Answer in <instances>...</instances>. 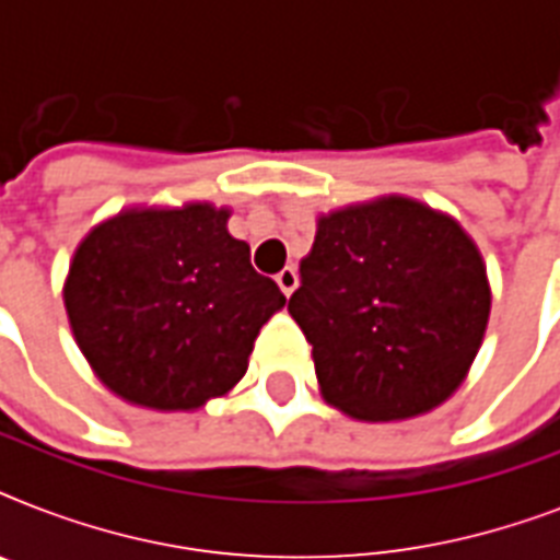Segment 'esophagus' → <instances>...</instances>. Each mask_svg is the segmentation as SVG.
Masks as SVG:
<instances>
[{
    "label": "esophagus",
    "instance_id": "34e87169",
    "mask_svg": "<svg viewBox=\"0 0 560 560\" xmlns=\"http://www.w3.org/2000/svg\"><path fill=\"white\" fill-rule=\"evenodd\" d=\"M276 281H279L281 293H284V296H290V293L296 290L299 276H296V270H293V267H284V270H281L279 276H276Z\"/></svg>",
    "mask_w": 560,
    "mask_h": 560
}]
</instances>
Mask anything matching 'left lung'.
<instances>
[{"instance_id":"obj_1","label":"left lung","mask_w":560,"mask_h":560,"mask_svg":"<svg viewBox=\"0 0 560 560\" xmlns=\"http://www.w3.org/2000/svg\"><path fill=\"white\" fill-rule=\"evenodd\" d=\"M288 311L314 346L323 398L358 421L424 416L465 381L491 288L468 232L409 197L316 220Z\"/></svg>"}]
</instances>
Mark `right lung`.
<instances>
[{
  "label": "right lung",
  "mask_w": 560,
  "mask_h": 560,
  "mask_svg": "<svg viewBox=\"0 0 560 560\" xmlns=\"http://www.w3.org/2000/svg\"><path fill=\"white\" fill-rule=\"evenodd\" d=\"M229 209H127L83 237L63 302L92 372L136 407L197 409L246 374L279 284L229 235Z\"/></svg>",
  "instance_id": "add662e5"
}]
</instances>
